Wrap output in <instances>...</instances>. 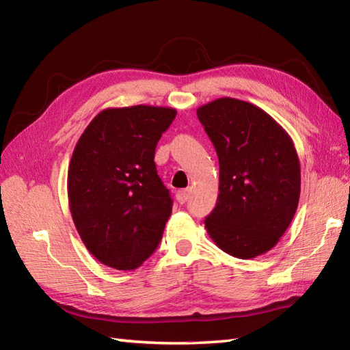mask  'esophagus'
Here are the masks:
<instances>
[{
  "mask_svg": "<svg viewBox=\"0 0 350 350\" xmlns=\"http://www.w3.org/2000/svg\"><path fill=\"white\" fill-rule=\"evenodd\" d=\"M189 194H191V189H180V191H177V194H176L177 202H179L180 204L187 203L188 198H189Z\"/></svg>",
  "mask_w": 350,
  "mask_h": 350,
  "instance_id": "1",
  "label": "esophagus"
}]
</instances>
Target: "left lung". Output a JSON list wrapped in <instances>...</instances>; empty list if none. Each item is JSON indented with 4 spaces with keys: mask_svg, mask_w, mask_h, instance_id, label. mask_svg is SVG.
Returning <instances> with one entry per match:
<instances>
[{
    "mask_svg": "<svg viewBox=\"0 0 350 350\" xmlns=\"http://www.w3.org/2000/svg\"><path fill=\"white\" fill-rule=\"evenodd\" d=\"M219 161V196L204 219L227 254L271 251L298 209L301 165L288 133L250 102L219 98L197 109Z\"/></svg>",
    "mask_w": 350,
    "mask_h": 350,
    "instance_id": "8db88e82",
    "label": "left lung"
}]
</instances>
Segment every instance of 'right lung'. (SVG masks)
I'll return each instance as SVG.
<instances>
[{
	"instance_id": "add662e5",
	"label": "right lung",
	"mask_w": 350,
	"mask_h": 350,
	"mask_svg": "<svg viewBox=\"0 0 350 350\" xmlns=\"http://www.w3.org/2000/svg\"><path fill=\"white\" fill-rule=\"evenodd\" d=\"M176 114L152 105L107 108L78 139L69 209L85 248L105 266L133 271L158 248L173 200L153 159Z\"/></svg>"
}]
</instances>
